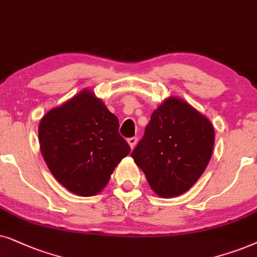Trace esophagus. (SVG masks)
I'll use <instances>...</instances> for the list:
<instances>
[{
	"label": "esophagus",
	"instance_id": "34e87169",
	"mask_svg": "<svg viewBox=\"0 0 257 257\" xmlns=\"http://www.w3.org/2000/svg\"><path fill=\"white\" fill-rule=\"evenodd\" d=\"M129 143V146H131L132 149H134V147L136 146V143H138V138H129L128 140H126Z\"/></svg>",
	"mask_w": 257,
	"mask_h": 257
}]
</instances>
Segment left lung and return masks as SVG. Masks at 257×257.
Masks as SVG:
<instances>
[{"label":"left lung","instance_id":"1","mask_svg":"<svg viewBox=\"0 0 257 257\" xmlns=\"http://www.w3.org/2000/svg\"><path fill=\"white\" fill-rule=\"evenodd\" d=\"M214 139L209 119L184 101L170 97L152 114L132 157L157 195L179 196L207 168Z\"/></svg>","mask_w":257,"mask_h":257}]
</instances>
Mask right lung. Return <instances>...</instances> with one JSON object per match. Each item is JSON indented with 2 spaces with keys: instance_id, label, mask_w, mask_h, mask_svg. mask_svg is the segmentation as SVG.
I'll return each instance as SVG.
<instances>
[{
  "instance_id": "1",
  "label": "right lung",
  "mask_w": 257,
  "mask_h": 257,
  "mask_svg": "<svg viewBox=\"0 0 257 257\" xmlns=\"http://www.w3.org/2000/svg\"><path fill=\"white\" fill-rule=\"evenodd\" d=\"M118 119L103 102L83 90L41 119V152L55 179L71 193L93 196L103 189L131 147Z\"/></svg>"
}]
</instances>
